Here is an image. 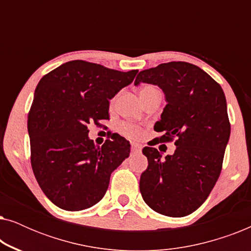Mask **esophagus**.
Masks as SVG:
<instances>
[{"label": "esophagus", "mask_w": 251, "mask_h": 251, "mask_svg": "<svg viewBox=\"0 0 251 251\" xmlns=\"http://www.w3.org/2000/svg\"><path fill=\"white\" fill-rule=\"evenodd\" d=\"M140 150H142V146H140L139 144H137V143L131 144V151L133 153H138V152H140Z\"/></svg>", "instance_id": "1"}]
</instances>
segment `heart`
<instances>
[{
	"label": "heart",
	"mask_w": 251,
	"mask_h": 251,
	"mask_svg": "<svg viewBox=\"0 0 251 251\" xmlns=\"http://www.w3.org/2000/svg\"><path fill=\"white\" fill-rule=\"evenodd\" d=\"M153 92H159V89H157L156 87H154V85L147 84V85H144V87L140 88L139 96H140V98H143L147 95L153 94ZM121 129H122V132L125 133V135L131 137V138H139L140 135H142V130H140L138 126H136L123 125Z\"/></svg>",
	"instance_id": "b5f03b06"
}]
</instances>
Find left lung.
<instances>
[{
    "label": "left lung",
    "instance_id": "1",
    "mask_svg": "<svg viewBox=\"0 0 251 251\" xmlns=\"http://www.w3.org/2000/svg\"><path fill=\"white\" fill-rule=\"evenodd\" d=\"M140 82L162 89L167 101L154 126L164 133L143 149L149 166L140 176V193L154 211L184 217L207 200L221 175L231 133L224 91L203 70L185 61L139 72L135 85ZM174 138L171 156L162 158L151 147Z\"/></svg>",
    "mask_w": 251,
    "mask_h": 251
}]
</instances>
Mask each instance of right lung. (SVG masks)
I'll return each instance as SVG.
<instances>
[{
  "label": "right lung",
  "mask_w": 251,
  "mask_h": 251,
  "mask_svg": "<svg viewBox=\"0 0 251 251\" xmlns=\"http://www.w3.org/2000/svg\"><path fill=\"white\" fill-rule=\"evenodd\" d=\"M137 73L72 60L40 80L27 120L30 163L41 190L57 207L78 211L95 205L111 174L129 156L126 138L113 133L96 146L88 126L109 119V99Z\"/></svg>",
  "instance_id": "add662e5"
}]
</instances>
